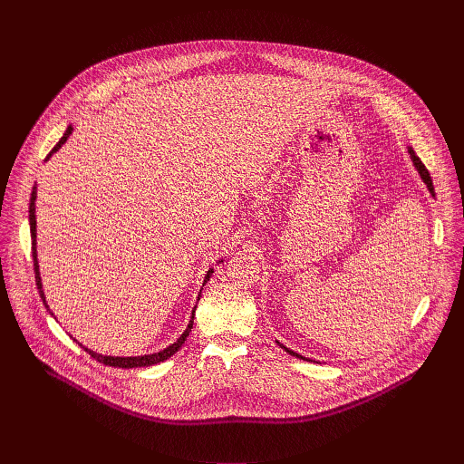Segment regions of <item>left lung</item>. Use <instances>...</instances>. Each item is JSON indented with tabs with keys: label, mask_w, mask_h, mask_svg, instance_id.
I'll return each mask as SVG.
<instances>
[{
	"label": "left lung",
	"mask_w": 464,
	"mask_h": 464,
	"mask_svg": "<svg viewBox=\"0 0 464 464\" xmlns=\"http://www.w3.org/2000/svg\"><path fill=\"white\" fill-rule=\"evenodd\" d=\"M408 152L411 154V160H413V165H415V169L419 170V174H420V178H422V181L426 183V187H428V190H430V194L431 196H435V188H433V181H431V176H430V172H428V169L424 167V163L419 160V156L413 152V149H408ZM279 343V342H277ZM281 345V343H279ZM281 349H285L288 354H292V356H295V358H299V360H306V362H312L310 358H304V356H301V354H297V353H294V351H290L288 347H285V345H281Z\"/></svg>",
	"instance_id": "left-lung-1"
}]
</instances>
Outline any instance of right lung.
Listing matches in <instances>:
<instances>
[{
    "mask_svg": "<svg viewBox=\"0 0 464 464\" xmlns=\"http://www.w3.org/2000/svg\"><path fill=\"white\" fill-rule=\"evenodd\" d=\"M73 131V126L70 124L68 126V130L63 131V136L60 138V141L53 147V150L47 154V158H45V161L65 143L68 141V138H70V134ZM34 202H36V187H33V192H31V204H29V226H31V240H33V260H34V279H36V286H38V294H40V297L44 299V304L47 306V303H45V295H44V290H42V279H40V266H38V258H36V215H34V211H36V206H34ZM222 262V260H220ZM213 276V268H209V272H208V276H206V279H204V285L209 281V277ZM202 292V290H200ZM198 299H200V295H198ZM49 308V306H47ZM194 310H196V306H194ZM194 310H192V315H190V321H188V324H187V328H185V333L172 343V345H169L167 349H163V351H160V353H154V354H145V356H104V354H97V353H93L92 349H86V347H82L92 358H95L97 362H101V363H104V365H110V367H122V369H134V367H150V365H156V363H161V362H165V360H169L172 354H176L179 349H181V345L185 343V340H187V336H188V333H190V328H192V323H194ZM51 315H53V312H51Z\"/></svg>",
    "mask_w": 464,
    "mask_h": 464,
    "instance_id": "right-lung-1",
    "label": "right lung"
}]
</instances>
